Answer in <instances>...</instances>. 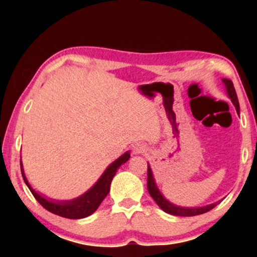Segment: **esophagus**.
Returning a JSON list of instances; mask_svg holds the SVG:
<instances>
[{"label": "esophagus", "instance_id": "1", "mask_svg": "<svg viewBox=\"0 0 257 257\" xmlns=\"http://www.w3.org/2000/svg\"><path fill=\"white\" fill-rule=\"evenodd\" d=\"M146 149L143 144H137V145H134V147H133V153L134 155H141V153H144Z\"/></svg>", "mask_w": 257, "mask_h": 257}]
</instances>
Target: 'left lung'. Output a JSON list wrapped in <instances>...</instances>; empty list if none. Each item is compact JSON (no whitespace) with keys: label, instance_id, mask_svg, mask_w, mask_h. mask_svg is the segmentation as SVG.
Wrapping results in <instances>:
<instances>
[{"label":"left lung","instance_id":"left-lung-1","mask_svg":"<svg viewBox=\"0 0 257 257\" xmlns=\"http://www.w3.org/2000/svg\"><path fill=\"white\" fill-rule=\"evenodd\" d=\"M222 82L225 83L226 87V91L228 94L229 99L233 102V105L235 106V110L237 112H239V102H238V98H237V93H235L234 85H233L231 79L223 78ZM147 190H149L150 196L155 199V202L157 203L159 208L162 209L163 211H166L168 214L175 215V216H196V215H200L208 213L209 210L215 208L220 202L214 203V204H209L205 206H198V208H185V206H179L170 203L169 200H167L164 198L163 194L161 193V191L158 190L157 185H156L155 179H153V174L150 166H147Z\"/></svg>","mask_w":257,"mask_h":257}]
</instances>
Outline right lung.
<instances>
[{
	"label": "right lung",
	"instance_id": "1",
	"mask_svg": "<svg viewBox=\"0 0 257 257\" xmlns=\"http://www.w3.org/2000/svg\"><path fill=\"white\" fill-rule=\"evenodd\" d=\"M129 158H131V153H129V151L120 156L119 158H117L113 163H111L110 166L107 167V169H106L104 174L100 176V179L95 182V185H94L93 187L89 188V190L82 194V196L71 200H52L48 198H44L43 196L37 193L36 191L31 187L30 184H29L28 179H26L24 174V169H23L22 162H20V168H22V175L26 186H28L29 190L31 191V193L34 194L35 198L37 199V202L40 203L44 209H47V210L51 211L53 214L59 215V216L67 217V219H83V217L89 216V215L93 214L94 211L99 208V205L101 204L102 200L105 199V197L107 196L108 192H110L111 181L112 179H113L117 169H118L122 164H124Z\"/></svg>",
	"mask_w": 257,
	"mask_h": 257
}]
</instances>
